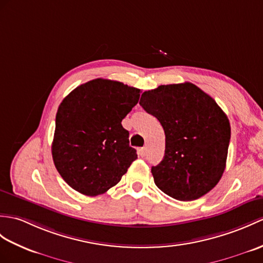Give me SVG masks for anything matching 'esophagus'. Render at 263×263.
<instances>
[{"mask_svg":"<svg viewBox=\"0 0 263 263\" xmlns=\"http://www.w3.org/2000/svg\"><path fill=\"white\" fill-rule=\"evenodd\" d=\"M145 154H146V148L144 146V148H141L140 149V156L141 157H144L145 156Z\"/></svg>","mask_w":263,"mask_h":263,"instance_id":"34e87169","label":"esophagus"}]
</instances>
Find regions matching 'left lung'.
Returning a JSON list of instances; mask_svg holds the SVG:
<instances>
[{
	"label": "left lung",
	"instance_id": "obj_1",
	"mask_svg": "<svg viewBox=\"0 0 263 263\" xmlns=\"http://www.w3.org/2000/svg\"><path fill=\"white\" fill-rule=\"evenodd\" d=\"M140 105L159 120L166 136L163 159L151 168L157 187L182 201L212 191L225 170L231 139L229 119L217 103L187 82L146 90Z\"/></svg>",
	"mask_w": 263,
	"mask_h": 263
}]
</instances>
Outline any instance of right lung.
Returning a JSON list of instances; mask_svg holds the SVG:
<instances>
[{"label":"right lung","mask_w":263,"mask_h":263,"mask_svg":"<svg viewBox=\"0 0 263 263\" xmlns=\"http://www.w3.org/2000/svg\"><path fill=\"white\" fill-rule=\"evenodd\" d=\"M139 97L136 87L97 78L76 87L60 103L51 154L72 189L86 196L104 194L137 159L121 122Z\"/></svg>","instance_id":"right-lung-1"}]
</instances>
